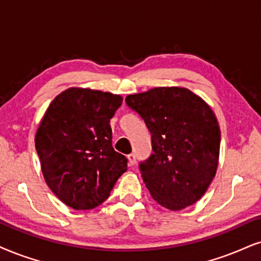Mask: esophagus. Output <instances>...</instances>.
Returning <instances> with one entry per match:
<instances>
[{
  "instance_id": "obj_1",
  "label": "esophagus",
  "mask_w": 261,
  "mask_h": 261,
  "mask_svg": "<svg viewBox=\"0 0 261 261\" xmlns=\"http://www.w3.org/2000/svg\"><path fill=\"white\" fill-rule=\"evenodd\" d=\"M128 157V162H129V166H134L137 163V157L134 153H129V155L127 156Z\"/></svg>"
}]
</instances>
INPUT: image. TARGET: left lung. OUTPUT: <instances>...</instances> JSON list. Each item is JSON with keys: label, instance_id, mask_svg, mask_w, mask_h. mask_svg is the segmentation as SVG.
Returning a JSON list of instances; mask_svg holds the SVG:
<instances>
[{"label": "left lung", "instance_id": "8db88e82", "mask_svg": "<svg viewBox=\"0 0 261 261\" xmlns=\"http://www.w3.org/2000/svg\"><path fill=\"white\" fill-rule=\"evenodd\" d=\"M151 133L153 153L139 165L157 203L180 211L211 185L219 161L220 128L203 99L181 87H157L125 98Z\"/></svg>", "mask_w": 261, "mask_h": 261}]
</instances>
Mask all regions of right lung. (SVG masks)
<instances>
[{"instance_id":"add662e5","label":"right lung","mask_w":261,"mask_h":261,"mask_svg":"<svg viewBox=\"0 0 261 261\" xmlns=\"http://www.w3.org/2000/svg\"><path fill=\"white\" fill-rule=\"evenodd\" d=\"M121 104V95L69 88L48 106L35 146L47 185L69 207H98L127 170V159L112 147L110 127Z\"/></svg>"}]
</instances>
